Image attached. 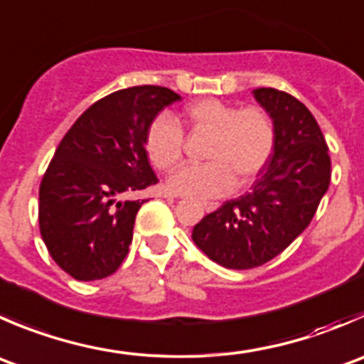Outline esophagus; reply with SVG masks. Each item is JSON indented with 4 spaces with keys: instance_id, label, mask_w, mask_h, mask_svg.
I'll use <instances>...</instances> for the list:
<instances>
[{
    "instance_id": "1",
    "label": "esophagus",
    "mask_w": 364,
    "mask_h": 364,
    "mask_svg": "<svg viewBox=\"0 0 364 364\" xmlns=\"http://www.w3.org/2000/svg\"><path fill=\"white\" fill-rule=\"evenodd\" d=\"M203 206H204V210H206V211H215L218 206H220V204H218L217 200H206V199H204Z\"/></svg>"
}]
</instances>
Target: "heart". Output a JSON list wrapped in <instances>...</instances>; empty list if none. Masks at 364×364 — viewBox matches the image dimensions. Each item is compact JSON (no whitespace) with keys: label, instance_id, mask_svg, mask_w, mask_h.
Here are the masks:
<instances>
[{"label":"heart","instance_id":"1","mask_svg":"<svg viewBox=\"0 0 364 364\" xmlns=\"http://www.w3.org/2000/svg\"><path fill=\"white\" fill-rule=\"evenodd\" d=\"M193 135H210L204 147L203 165H186L168 179V190L179 196L213 197L229 192L235 185L256 179L270 161L277 144V128L264 108L225 101L199 100L183 112ZM146 153L161 172L181 164L185 133L168 115H158L146 133Z\"/></svg>","mask_w":364,"mask_h":364}]
</instances>
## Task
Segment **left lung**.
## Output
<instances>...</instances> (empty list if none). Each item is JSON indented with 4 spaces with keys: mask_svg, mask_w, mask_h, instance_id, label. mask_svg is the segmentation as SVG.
Returning a JSON list of instances; mask_svg holds the SVG:
<instances>
[{
    "mask_svg": "<svg viewBox=\"0 0 364 364\" xmlns=\"http://www.w3.org/2000/svg\"><path fill=\"white\" fill-rule=\"evenodd\" d=\"M254 97L276 122L274 154L250 192L225 200L192 232L210 259L232 270L283 252L313 220L331 183L329 147L306 105L277 88H256Z\"/></svg>",
    "mask_w": 364,
    "mask_h": 364,
    "instance_id": "8db88e82",
    "label": "left lung"
}]
</instances>
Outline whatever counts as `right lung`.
Instances as JSON below:
<instances>
[{"mask_svg":"<svg viewBox=\"0 0 364 364\" xmlns=\"http://www.w3.org/2000/svg\"><path fill=\"white\" fill-rule=\"evenodd\" d=\"M179 100L156 85L122 88L87 108L56 147L38 188V228L55 263L74 279L112 276L128 256L147 200L128 196L158 183L147 128Z\"/></svg>","mask_w":364,"mask_h":364,"instance_id":"obj_1","label":"right lung"}]
</instances>
